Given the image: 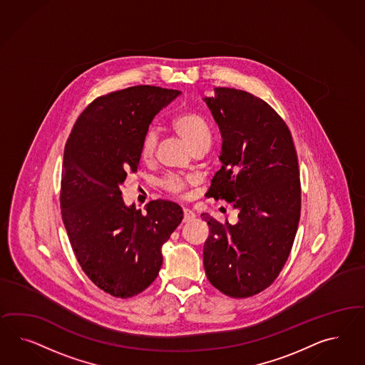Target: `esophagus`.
Here are the masks:
<instances>
[{"instance_id": "esophagus-1", "label": "esophagus", "mask_w": 365, "mask_h": 365, "mask_svg": "<svg viewBox=\"0 0 365 365\" xmlns=\"http://www.w3.org/2000/svg\"><path fill=\"white\" fill-rule=\"evenodd\" d=\"M195 220V214L188 209H183V222L188 223V222L194 221Z\"/></svg>"}]
</instances>
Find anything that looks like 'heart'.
<instances>
[{"mask_svg": "<svg viewBox=\"0 0 365 365\" xmlns=\"http://www.w3.org/2000/svg\"><path fill=\"white\" fill-rule=\"evenodd\" d=\"M173 127L194 151L202 147L210 145L211 136L209 125L197 113L185 112L178 115L173 120ZM156 145H158V133H155L154 130H148L144 133L140 142V158L145 162H150L154 158ZM191 182H192L191 178L171 174V175H167L160 182V187L171 195L183 197L188 183Z\"/></svg>", "mask_w": 365, "mask_h": 365, "instance_id": "b5f03b06", "label": "heart"}]
</instances>
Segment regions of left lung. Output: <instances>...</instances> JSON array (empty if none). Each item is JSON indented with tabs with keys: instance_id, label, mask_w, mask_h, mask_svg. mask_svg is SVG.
<instances>
[{
	"instance_id": "obj_1",
	"label": "left lung",
	"mask_w": 365,
	"mask_h": 365,
	"mask_svg": "<svg viewBox=\"0 0 365 365\" xmlns=\"http://www.w3.org/2000/svg\"><path fill=\"white\" fill-rule=\"evenodd\" d=\"M214 92L203 100L221 131L222 167L206 195L240 212L234 225L203 214L210 227L203 265L212 287L246 299L270 287L290 255L301 211L299 160L287 124L267 103L241 89Z\"/></svg>"
}]
</instances>
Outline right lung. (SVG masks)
<instances>
[{"label":"right lung","instance_id":"right-lung-1","mask_svg":"<svg viewBox=\"0 0 365 365\" xmlns=\"http://www.w3.org/2000/svg\"><path fill=\"white\" fill-rule=\"evenodd\" d=\"M177 89L135 86L93 100L66 140L60 205L83 272L113 297L128 299L154 282L162 246L183 220L182 207L151 200L145 212L127 207L122 185L136 173L140 142Z\"/></svg>","mask_w":365,"mask_h":365}]
</instances>
